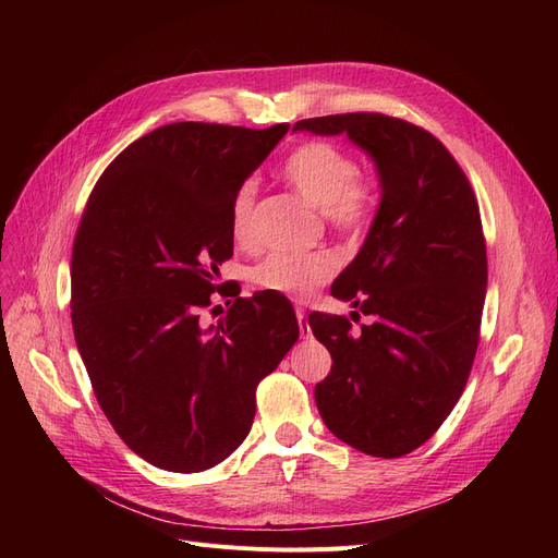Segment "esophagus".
<instances>
[{
    "label": "esophagus",
    "instance_id": "esophagus-1",
    "mask_svg": "<svg viewBox=\"0 0 558 558\" xmlns=\"http://www.w3.org/2000/svg\"><path fill=\"white\" fill-rule=\"evenodd\" d=\"M295 316H298V324H300L302 335H310V326H307V310L302 307V305H298V307H295Z\"/></svg>",
    "mask_w": 558,
    "mask_h": 558
}]
</instances>
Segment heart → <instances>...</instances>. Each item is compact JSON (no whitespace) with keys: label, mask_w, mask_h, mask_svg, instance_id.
Instances as JSON below:
<instances>
[{"label":"heart","mask_w":558,"mask_h":558,"mask_svg":"<svg viewBox=\"0 0 558 558\" xmlns=\"http://www.w3.org/2000/svg\"><path fill=\"white\" fill-rule=\"evenodd\" d=\"M283 179L293 189L324 209L328 221L347 234L361 232L375 211V191L369 181L359 179V167L342 146L332 142H307L298 146L281 167ZM256 199V185L244 181L232 199V234L234 242L248 246L253 242L251 211ZM337 269V260L328 251L289 253L275 251L253 267L251 281L263 291L281 293L302 300L326 283Z\"/></svg>","instance_id":"b5f03b06"}]
</instances>
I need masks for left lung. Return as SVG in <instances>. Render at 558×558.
<instances>
[{
    "instance_id": "left-lung-1",
    "label": "left lung",
    "mask_w": 558,
    "mask_h": 558,
    "mask_svg": "<svg viewBox=\"0 0 558 558\" xmlns=\"http://www.w3.org/2000/svg\"><path fill=\"white\" fill-rule=\"evenodd\" d=\"M293 132L347 134L375 162V221L330 289L373 320L351 332L344 316H310L332 359L314 398L335 437L398 459L442 426L475 361L486 295L477 199L449 150L400 118L320 116Z\"/></svg>"
}]
</instances>
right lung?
I'll return each instance as SVG.
<instances>
[{
  "instance_id": "obj_1",
  "label": "right lung",
  "mask_w": 558,
  "mask_h": 558,
  "mask_svg": "<svg viewBox=\"0 0 558 558\" xmlns=\"http://www.w3.org/2000/svg\"><path fill=\"white\" fill-rule=\"evenodd\" d=\"M170 123L99 177L72 253V326L99 408L150 465L199 472L251 430L256 386L298 342L281 293L199 320L232 256V199L289 132Z\"/></svg>"
}]
</instances>
